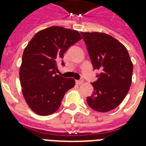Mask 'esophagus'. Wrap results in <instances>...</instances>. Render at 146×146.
Here are the masks:
<instances>
[{
    "label": "esophagus",
    "instance_id": "obj_1",
    "mask_svg": "<svg viewBox=\"0 0 146 146\" xmlns=\"http://www.w3.org/2000/svg\"><path fill=\"white\" fill-rule=\"evenodd\" d=\"M76 83L78 85H80L83 83V80H76Z\"/></svg>",
    "mask_w": 146,
    "mask_h": 146
}]
</instances>
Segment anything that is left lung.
I'll return each mask as SVG.
<instances>
[{
  "label": "left lung",
  "mask_w": 146,
  "mask_h": 146,
  "mask_svg": "<svg viewBox=\"0 0 146 146\" xmlns=\"http://www.w3.org/2000/svg\"><path fill=\"white\" fill-rule=\"evenodd\" d=\"M94 70L101 73L92 83L94 91L87 98L92 109L98 112L113 110L123 101L131 86L133 66L127 48L111 35L81 33Z\"/></svg>",
  "instance_id": "8db88e82"
}]
</instances>
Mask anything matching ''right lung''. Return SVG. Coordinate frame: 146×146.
Returning a JSON list of instances; mask_svg holds the SVG:
<instances>
[{"label":"right lung","mask_w":146,"mask_h":146,"mask_svg":"<svg viewBox=\"0 0 146 146\" xmlns=\"http://www.w3.org/2000/svg\"><path fill=\"white\" fill-rule=\"evenodd\" d=\"M80 39L78 31L51 26L36 33L27 44L19 80L24 98L35 113L46 116L54 113L65 93L75 86L73 78L57 75V63ZM61 64L64 66L63 60Z\"/></svg>","instance_id":"right-lung-1"}]
</instances>
